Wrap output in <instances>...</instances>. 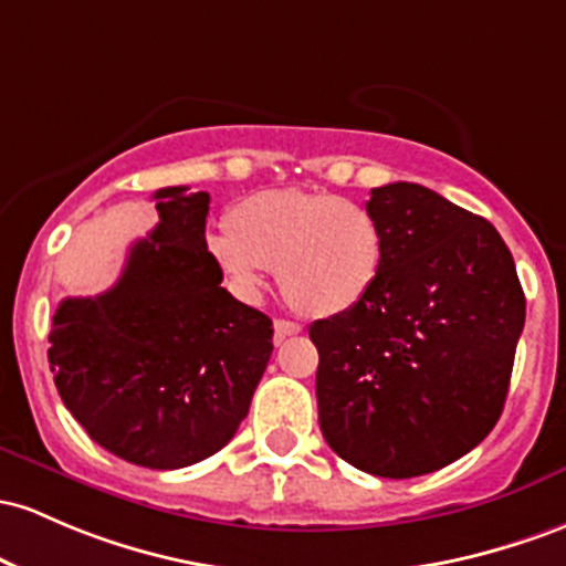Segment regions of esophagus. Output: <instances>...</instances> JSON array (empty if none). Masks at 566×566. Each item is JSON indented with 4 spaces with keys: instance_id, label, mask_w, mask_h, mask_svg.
<instances>
[{
    "instance_id": "esophagus-1",
    "label": "esophagus",
    "mask_w": 566,
    "mask_h": 566,
    "mask_svg": "<svg viewBox=\"0 0 566 566\" xmlns=\"http://www.w3.org/2000/svg\"><path fill=\"white\" fill-rule=\"evenodd\" d=\"M301 331H303V327L297 325V322H290V319L273 322V338H276V344H279V340L287 338V335H297Z\"/></svg>"
}]
</instances>
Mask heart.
I'll list each match as a JSON object with an SVG mask.
<instances>
[{
    "mask_svg": "<svg viewBox=\"0 0 566 566\" xmlns=\"http://www.w3.org/2000/svg\"><path fill=\"white\" fill-rule=\"evenodd\" d=\"M228 226L207 235V250L247 297L269 269L290 306L333 316L357 306L381 273L384 233L374 212L333 192H254L233 207Z\"/></svg>",
    "mask_w": 566,
    "mask_h": 566,
    "instance_id": "1",
    "label": "heart"
}]
</instances>
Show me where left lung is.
<instances>
[{
    "label": "left lung",
    "mask_w": 566,
    "mask_h": 566,
    "mask_svg": "<svg viewBox=\"0 0 566 566\" xmlns=\"http://www.w3.org/2000/svg\"><path fill=\"white\" fill-rule=\"evenodd\" d=\"M384 233L374 290L308 327L327 446L363 473L457 462L500 419L526 301L496 228L413 182L370 190Z\"/></svg>",
    "instance_id": "8db88e82"
}]
</instances>
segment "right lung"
I'll use <instances>...</instances> for the list:
<instances>
[{"label":"right lung","mask_w":566,"mask_h":566,"mask_svg":"<svg viewBox=\"0 0 566 566\" xmlns=\"http://www.w3.org/2000/svg\"><path fill=\"white\" fill-rule=\"evenodd\" d=\"M158 226L134 241L117 284L53 314L61 400L109 454L179 470L217 454L250 411L273 325L220 287L207 250L209 192L160 188Z\"/></svg>","instance_id":"add662e5"}]
</instances>
